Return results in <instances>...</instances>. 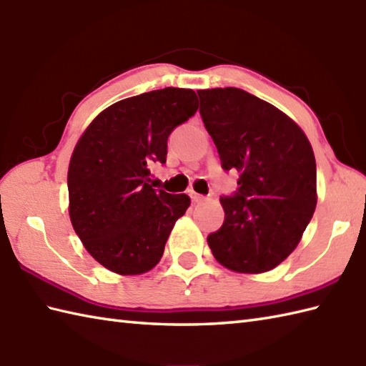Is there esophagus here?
<instances>
[{
  "mask_svg": "<svg viewBox=\"0 0 366 366\" xmlns=\"http://www.w3.org/2000/svg\"><path fill=\"white\" fill-rule=\"evenodd\" d=\"M190 198L193 203H203V201H206V197L199 195V193H195V192H190Z\"/></svg>",
  "mask_w": 366,
  "mask_h": 366,
  "instance_id": "esophagus-1",
  "label": "esophagus"
}]
</instances>
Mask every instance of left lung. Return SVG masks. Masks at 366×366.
I'll list each match as a JSON object with an SVG mask.
<instances>
[{"mask_svg":"<svg viewBox=\"0 0 366 366\" xmlns=\"http://www.w3.org/2000/svg\"><path fill=\"white\" fill-rule=\"evenodd\" d=\"M198 96L222 167L239 173V192L220 198L224 222L207 244L232 272H269L295 250L316 209L313 147L297 122L247 91L199 89Z\"/></svg>","mask_w":366,"mask_h":366,"instance_id":"1","label":"left lung"}]
</instances>
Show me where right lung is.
I'll return each mask as SVG.
<instances>
[{
	"label": "right lung",
	"instance_id": "right-lung-1",
	"mask_svg": "<svg viewBox=\"0 0 366 366\" xmlns=\"http://www.w3.org/2000/svg\"><path fill=\"white\" fill-rule=\"evenodd\" d=\"M198 110L193 89L165 88L119 100L91 121L67 171L69 217L83 247L118 275L157 266L190 198L152 189L149 167L167 162V139Z\"/></svg>",
	"mask_w": 366,
	"mask_h": 366
}]
</instances>
